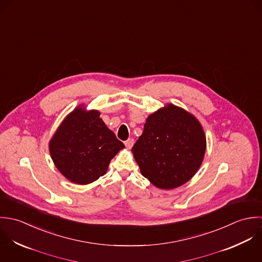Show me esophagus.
<instances>
[{
	"instance_id": "obj_1",
	"label": "esophagus",
	"mask_w": 262,
	"mask_h": 262,
	"mask_svg": "<svg viewBox=\"0 0 262 262\" xmlns=\"http://www.w3.org/2000/svg\"><path fill=\"white\" fill-rule=\"evenodd\" d=\"M134 143H135V141H134V139H132V138H129L128 140H126L125 142H124V145H125V147L127 148V149H130L133 146H134Z\"/></svg>"
}]
</instances>
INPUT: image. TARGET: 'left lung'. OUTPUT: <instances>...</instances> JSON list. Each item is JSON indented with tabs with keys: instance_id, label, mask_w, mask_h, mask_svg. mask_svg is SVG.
<instances>
[{
	"instance_id": "8db88e82",
	"label": "left lung",
	"mask_w": 262,
	"mask_h": 262,
	"mask_svg": "<svg viewBox=\"0 0 262 262\" xmlns=\"http://www.w3.org/2000/svg\"><path fill=\"white\" fill-rule=\"evenodd\" d=\"M133 150L143 176L159 188L172 189L187 182L199 170L206 137L195 117L169 104L147 118Z\"/></svg>"
}]
</instances>
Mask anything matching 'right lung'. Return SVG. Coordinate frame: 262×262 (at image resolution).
Listing matches in <instances>:
<instances>
[{"label":"right lung","mask_w":262,"mask_h":262,"mask_svg":"<svg viewBox=\"0 0 262 262\" xmlns=\"http://www.w3.org/2000/svg\"><path fill=\"white\" fill-rule=\"evenodd\" d=\"M96 110H74L54 134L50 151L59 172L72 182L88 184L103 176L111 159L124 148Z\"/></svg>","instance_id":"right-lung-1"}]
</instances>
